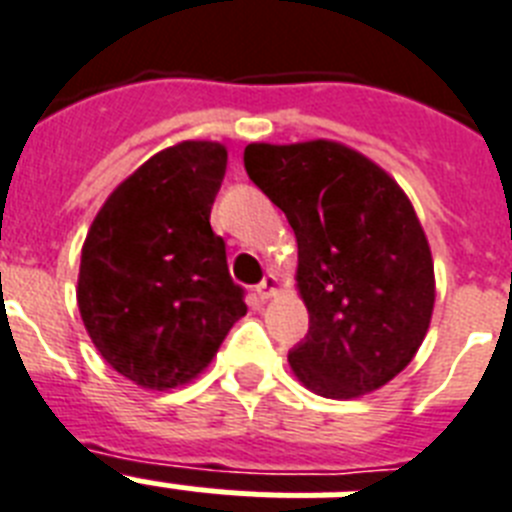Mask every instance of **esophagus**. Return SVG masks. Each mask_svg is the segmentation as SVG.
I'll return each mask as SVG.
<instances>
[{
	"instance_id": "esophagus-1",
	"label": "esophagus",
	"mask_w": 512,
	"mask_h": 512,
	"mask_svg": "<svg viewBox=\"0 0 512 512\" xmlns=\"http://www.w3.org/2000/svg\"><path fill=\"white\" fill-rule=\"evenodd\" d=\"M278 289H281V281H278V276L270 273V276H265L263 283L257 286V296H260V299H270V296L278 294Z\"/></svg>"
}]
</instances>
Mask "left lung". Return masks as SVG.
<instances>
[{
    "label": "left lung",
    "instance_id": "1",
    "mask_svg": "<svg viewBox=\"0 0 512 512\" xmlns=\"http://www.w3.org/2000/svg\"><path fill=\"white\" fill-rule=\"evenodd\" d=\"M249 179L286 213L309 333L289 354L304 388L359 398L388 385L422 346L435 263L393 176L336 140L244 148Z\"/></svg>",
    "mask_w": 512,
    "mask_h": 512
}]
</instances>
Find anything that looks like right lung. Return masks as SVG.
Returning a JSON list of instances; mask_svg holds the SVG:
<instances>
[{
    "mask_svg": "<svg viewBox=\"0 0 512 512\" xmlns=\"http://www.w3.org/2000/svg\"><path fill=\"white\" fill-rule=\"evenodd\" d=\"M226 161L213 140L163 148L106 197L85 236L80 317L98 354L140 388L195 380L247 315L210 229Z\"/></svg>",
    "mask_w": 512,
    "mask_h": 512,
    "instance_id": "obj_1",
    "label": "right lung"
}]
</instances>
